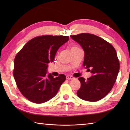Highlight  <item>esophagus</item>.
<instances>
[{
    "label": "esophagus",
    "instance_id": "1",
    "mask_svg": "<svg viewBox=\"0 0 130 130\" xmlns=\"http://www.w3.org/2000/svg\"><path fill=\"white\" fill-rule=\"evenodd\" d=\"M67 79L68 80H73L74 79V78L72 76H70V75H68L67 76Z\"/></svg>",
    "mask_w": 130,
    "mask_h": 130
}]
</instances>
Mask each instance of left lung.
Instances as JSON below:
<instances>
[{
  "mask_svg": "<svg viewBox=\"0 0 130 130\" xmlns=\"http://www.w3.org/2000/svg\"><path fill=\"white\" fill-rule=\"evenodd\" d=\"M84 51L83 67L92 73L85 80L80 77L81 87L76 94L83 100H101L111 90L120 70L117 52L111 44L97 36L80 34L70 36Z\"/></svg>",
  "mask_w": 130,
  "mask_h": 130,
  "instance_id": "left-lung-1",
  "label": "left lung"
}]
</instances>
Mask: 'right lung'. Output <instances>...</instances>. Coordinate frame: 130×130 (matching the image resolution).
<instances>
[{
	"instance_id": "1",
	"label": "right lung",
	"mask_w": 130,
	"mask_h": 130,
	"mask_svg": "<svg viewBox=\"0 0 130 130\" xmlns=\"http://www.w3.org/2000/svg\"><path fill=\"white\" fill-rule=\"evenodd\" d=\"M68 36L45 35L29 41L17 54L13 76L21 93L28 100L42 103L56 95L66 76L54 78L47 74L50 62H52L61 46L68 42Z\"/></svg>"
}]
</instances>
